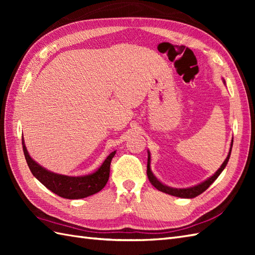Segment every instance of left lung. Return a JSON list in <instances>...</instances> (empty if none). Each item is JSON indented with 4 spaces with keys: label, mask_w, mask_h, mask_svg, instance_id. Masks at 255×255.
<instances>
[{
    "label": "left lung",
    "mask_w": 255,
    "mask_h": 255,
    "mask_svg": "<svg viewBox=\"0 0 255 255\" xmlns=\"http://www.w3.org/2000/svg\"><path fill=\"white\" fill-rule=\"evenodd\" d=\"M224 83L226 84L225 80H224ZM232 143H234V140L231 141V145H230V150H229V153L228 155H227L226 160L224 161V163L221 164V166L219 167V169L216 171V173L214 175H211L210 177H208L207 180L202 182L200 184H198V185H195L193 187H188V188H174V187H170V186H166L164 185L163 183H161L158 178L155 177V175L152 173V171H151V167H150V151H148V164H147V175H148V178L150 183L152 184V185L156 188L159 189L160 192H163L165 194H169V195H172V196H175V197H181V198H194L198 196V195H200L202 193H204L206 189H207L211 184H213L216 180H217V177L220 175V173L223 172L225 170V167L227 165V163H228L229 161V158H230V154H231V149H232Z\"/></svg>",
    "instance_id": "8db88e82"
}]
</instances>
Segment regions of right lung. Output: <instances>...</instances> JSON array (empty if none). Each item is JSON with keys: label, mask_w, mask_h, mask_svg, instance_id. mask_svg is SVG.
Returning <instances> with one entry per match:
<instances>
[{"label": "right lung", "mask_w": 255, "mask_h": 255, "mask_svg": "<svg viewBox=\"0 0 255 255\" xmlns=\"http://www.w3.org/2000/svg\"><path fill=\"white\" fill-rule=\"evenodd\" d=\"M21 143H23V151L26 162L28 164L32 175L42 185L50 189L52 193L68 199L85 198L100 192L102 188H104L108 181V177H110L112 159L116 153V151L112 152L105 159V161L103 162L99 169L91 173V174L82 176H68L50 172L45 169L44 166L38 164L36 161L31 159L28 151H27L24 138H21Z\"/></svg>", "instance_id": "right-lung-1"}]
</instances>
